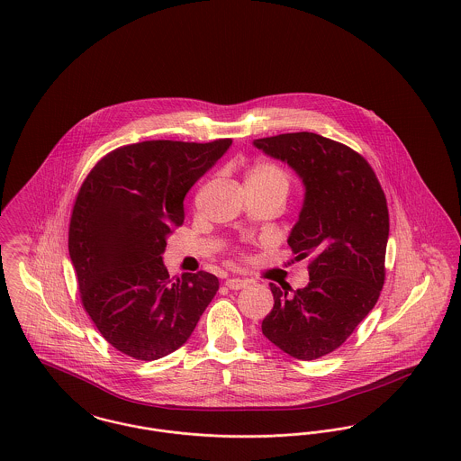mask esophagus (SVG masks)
<instances>
[{
    "label": "esophagus",
    "mask_w": 461,
    "mask_h": 461,
    "mask_svg": "<svg viewBox=\"0 0 461 461\" xmlns=\"http://www.w3.org/2000/svg\"><path fill=\"white\" fill-rule=\"evenodd\" d=\"M247 285H249V280H244V278H228V280H226V287L231 289V291L244 289Z\"/></svg>",
    "instance_id": "obj_1"
}]
</instances>
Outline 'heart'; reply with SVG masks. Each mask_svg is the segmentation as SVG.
Returning a JSON list of instances; mask_svg holds the SVG:
<instances>
[{
  "instance_id": "b5f03b06",
  "label": "heart",
  "mask_w": 461,
  "mask_h": 461,
  "mask_svg": "<svg viewBox=\"0 0 461 461\" xmlns=\"http://www.w3.org/2000/svg\"><path fill=\"white\" fill-rule=\"evenodd\" d=\"M247 188H276L287 194L289 191V176L278 165L271 162L252 163L245 172Z\"/></svg>"
}]
</instances>
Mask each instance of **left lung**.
<instances>
[{"label":"left lung","instance_id":"left-lung-1","mask_svg":"<svg viewBox=\"0 0 461 461\" xmlns=\"http://www.w3.org/2000/svg\"><path fill=\"white\" fill-rule=\"evenodd\" d=\"M254 146L287 162L303 179L304 203L291 231L296 259H310V282L289 294L275 284L263 334L299 360L339 348L375 308L384 284L388 207L378 177L352 148L294 132Z\"/></svg>","mask_w":461,"mask_h":461}]
</instances>
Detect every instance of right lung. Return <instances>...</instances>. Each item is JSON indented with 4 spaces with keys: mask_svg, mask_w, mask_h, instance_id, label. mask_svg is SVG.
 <instances>
[{
    "mask_svg": "<svg viewBox=\"0 0 461 461\" xmlns=\"http://www.w3.org/2000/svg\"><path fill=\"white\" fill-rule=\"evenodd\" d=\"M212 142L144 140L92 167L69 222V256L83 308L103 338L136 360L183 347L219 280L207 271L170 276L167 237L185 221V196L226 153Z\"/></svg>",
    "mask_w": 461,
    "mask_h": 461,
    "instance_id": "1",
    "label": "right lung"
}]
</instances>
